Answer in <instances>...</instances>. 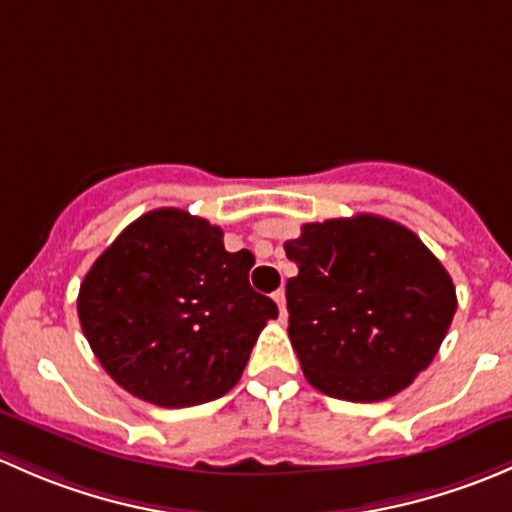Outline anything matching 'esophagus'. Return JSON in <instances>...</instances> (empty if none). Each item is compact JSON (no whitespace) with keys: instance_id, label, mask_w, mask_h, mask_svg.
Instances as JSON below:
<instances>
[{"instance_id":"obj_1","label":"esophagus","mask_w":512,"mask_h":512,"mask_svg":"<svg viewBox=\"0 0 512 512\" xmlns=\"http://www.w3.org/2000/svg\"><path fill=\"white\" fill-rule=\"evenodd\" d=\"M273 300H276L278 303V310H281V318H286V291H283V288H278L276 293H273Z\"/></svg>"}]
</instances>
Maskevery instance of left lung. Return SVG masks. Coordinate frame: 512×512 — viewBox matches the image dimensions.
Wrapping results in <instances>:
<instances>
[{"instance_id": "obj_1", "label": "left lung", "mask_w": 512, "mask_h": 512, "mask_svg": "<svg viewBox=\"0 0 512 512\" xmlns=\"http://www.w3.org/2000/svg\"><path fill=\"white\" fill-rule=\"evenodd\" d=\"M288 335L305 379L345 402H382L431 365L456 313V288L419 236L357 214L303 224L286 241Z\"/></svg>"}]
</instances>
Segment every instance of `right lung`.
<instances>
[{"label": "right lung", "mask_w": 512, "mask_h": 512, "mask_svg": "<svg viewBox=\"0 0 512 512\" xmlns=\"http://www.w3.org/2000/svg\"><path fill=\"white\" fill-rule=\"evenodd\" d=\"M254 254L224 249V231L182 209L135 219L96 258L78 320L103 370L165 409L224 397L241 379L271 298L249 283Z\"/></svg>", "instance_id": "right-lung-1"}]
</instances>
